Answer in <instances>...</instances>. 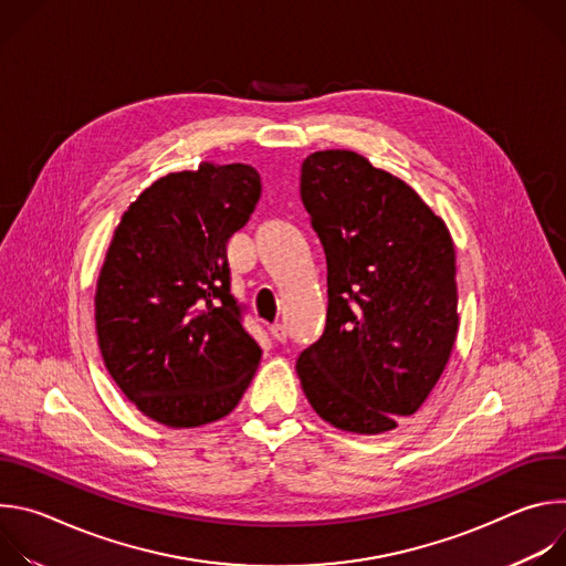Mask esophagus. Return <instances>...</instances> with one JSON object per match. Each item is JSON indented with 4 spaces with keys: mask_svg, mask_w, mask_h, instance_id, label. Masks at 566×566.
I'll use <instances>...</instances> for the list:
<instances>
[{
    "mask_svg": "<svg viewBox=\"0 0 566 566\" xmlns=\"http://www.w3.org/2000/svg\"><path fill=\"white\" fill-rule=\"evenodd\" d=\"M271 336L277 340V343H286V327L282 325V322H275V325L271 327Z\"/></svg>",
    "mask_w": 566,
    "mask_h": 566,
    "instance_id": "34e87169",
    "label": "esophagus"
}]
</instances>
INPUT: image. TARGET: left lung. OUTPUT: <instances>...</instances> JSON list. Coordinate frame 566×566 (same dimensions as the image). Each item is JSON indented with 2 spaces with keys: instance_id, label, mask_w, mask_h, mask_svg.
Here are the masks:
<instances>
[{
  "instance_id": "8db88e82",
  "label": "left lung",
  "mask_w": 566,
  "mask_h": 566,
  "mask_svg": "<svg viewBox=\"0 0 566 566\" xmlns=\"http://www.w3.org/2000/svg\"><path fill=\"white\" fill-rule=\"evenodd\" d=\"M300 197L327 258V325L297 376L311 408L356 434L412 417L452 354L454 244L423 199L349 149L304 158Z\"/></svg>"
}]
</instances>
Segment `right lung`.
I'll return each mask as SVG.
<instances>
[{"label": "right lung", "instance_id": "obj_1", "mask_svg": "<svg viewBox=\"0 0 566 566\" xmlns=\"http://www.w3.org/2000/svg\"><path fill=\"white\" fill-rule=\"evenodd\" d=\"M262 197L255 168L201 164L154 181L123 214L96 286L109 376L149 419L197 428L234 410L262 347L230 293L228 239Z\"/></svg>", "mask_w": 566, "mask_h": 566}]
</instances>
